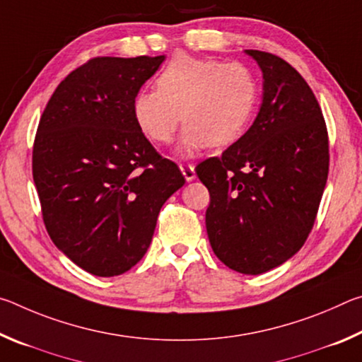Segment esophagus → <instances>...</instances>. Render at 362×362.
<instances>
[{"mask_svg": "<svg viewBox=\"0 0 362 362\" xmlns=\"http://www.w3.org/2000/svg\"><path fill=\"white\" fill-rule=\"evenodd\" d=\"M179 168H180L182 174H183V177H185V180H187V182H192V180H194V177H196L194 166H192V164H180Z\"/></svg>", "mask_w": 362, "mask_h": 362, "instance_id": "esophagus-1", "label": "esophagus"}]
</instances>
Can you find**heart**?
Wrapping results in <instances>:
<instances>
[{
	"instance_id": "1",
	"label": "heart",
	"mask_w": 362,
	"mask_h": 362,
	"mask_svg": "<svg viewBox=\"0 0 362 362\" xmlns=\"http://www.w3.org/2000/svg\"><path fill=\"white\" fill-rule=\"evenodd\" d=\"M155 88L134 97V121L158 145L169 144L182 121L177 155L183 158L240 139L257 102V81L246 65L187 54H177L159 71Z\"/></svg>"
}]
</instances>
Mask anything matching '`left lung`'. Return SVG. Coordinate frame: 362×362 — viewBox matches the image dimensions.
<instances>
[{
  "label": "left lung",
  "instance_id": "left-lung-1",
  "mask_svg": "<svg viewBox=\"0 0 362 362\" xmlns=\"http://www.w3.org/2000/svg\"><path fill=\"white\" fill-rule=\"evenodd\" d=\"M260 66L262 103L252 126L220 158L196 166L209 189L206 228L214 254L243 274L296 255L313 228L329 173V140L313 90L269 52L244 51Z\"/></svg>",
  "mask_w": 362,
  "mask_h": 362
}]
</instances>
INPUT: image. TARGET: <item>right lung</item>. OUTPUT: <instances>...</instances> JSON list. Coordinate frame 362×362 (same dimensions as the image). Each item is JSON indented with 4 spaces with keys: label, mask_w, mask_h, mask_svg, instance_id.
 <instances>
[{
    "label": "right lung",
    "mask_w": 362,
    "mask_h": 362,
    "mask_svg": "<svg viewBox=\"0 0 362 362\" xmlns=\"http://www.w3.org/2000/svg\"><path fill=\"white\" fill-rule=\"evenodd\" d=\"M164 56L97 57L71 71L42 112L33 180L60 252L94 276L145 255L163 204L185 179L134 121L132 102Z\"/></svg>",
    "instance_id": "obj_1"
}]
</instances>
